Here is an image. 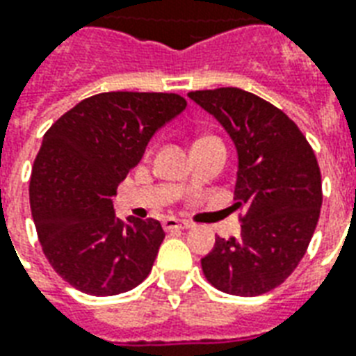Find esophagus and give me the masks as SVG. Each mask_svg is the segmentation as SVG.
I'll list each match as a JSON object with an SVG mask.
<instances>
[{
  "label": "esophagus",
  "mask_w": 356,
  "mask_h": 356,
  "mask_svg": "<svg viewBox=\"0 0 356 356\" xmlns=\"http://www.w3.org/2000/svg\"><path fill=\"white\" fill-rule=\"evenodd\" d=\"M192 222L188 220H179V218H165L164 220V228L165 230H188L192 228Z\"/></svg>",
  "instance_id": "1"
}]
</instances>
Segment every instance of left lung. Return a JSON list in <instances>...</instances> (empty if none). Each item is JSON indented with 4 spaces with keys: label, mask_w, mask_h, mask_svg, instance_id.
<instances>
[{
    "label": "left lung",
    "mask_w": 356,
    "mask_h": 356,
    "mask_svg": "<svg viewBox=\"0 0 356 356\" xmlns=\"http://www.w3.org/2000/svg\"><path fill=\"white\" fill-rule=\"evenodd\" d=\"M217 118L238 154V238H217L202 259L205 277L234 296H259L298 266L317 226L323 191L315 152L298 126L241 88L188 92Z\"/></svg>",
    "instance_id": "left-lung-1"
}]
</instances>
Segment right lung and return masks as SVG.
Segmentation results:
<instances>
[{
    "label": "right lung",
    "instance_id": "1",
    "mask_svg": "<svg viewBox=\"0 0 356 356\" xmlns=\"http://www.w3.org/2000/svg\"><path fill=\"white\" fill-rule=\"evenodd\" d=\"M185 107L177 94L104 92L44 134L31 170V217L44 257L77 291L115 296L151 272L162 226L154 218H118L113 196L152 136Z\"/></svg>",
    "mask_w": 356,
    "mask_h": 356
}]
</instances>
